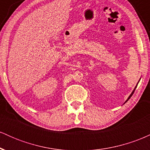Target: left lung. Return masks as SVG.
<instances>
[{
  "mask_svg": "<svg viewBox=\"0 0 150 150\" xmlns=\"http://www.w3.org/2000/svg\"><path fill=\"white\" fill-rule=\"evenodd\" d=\"M138 82H137V84H138ZM137 85L135 86V89H133V91H132V93H131V94H130V96H129V97H128V99H127V100H126V101H125V103H126V102H127V101H128L129 100V99H130V98L132 97V94H133V93H134V92H135V90L136 87H137Z\"/></svg>",
  "mask_w": 150,
  "mask_h": 150,
  "instance_id": "8db88e82",
  "label": "left lung"
}]
</instances>
